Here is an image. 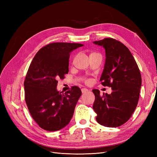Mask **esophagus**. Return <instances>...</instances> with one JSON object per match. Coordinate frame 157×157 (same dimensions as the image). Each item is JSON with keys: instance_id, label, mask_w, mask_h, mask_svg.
<instances>
[{"instance_id": "esophagus-1", "label": "esophagus", "mask_w": 157, "mask_h": 157, "mask_svg": "<svg viewBox=\"0 0 157 157\" xmlns=\"http://www.w3.org/2000/svg\"><path fill=\"white\" fill-rule=\"evenodd\" d=\"M81 91H82V93H86L88 91V90L87 88H82Z\"/></svg>"}]
</instances>
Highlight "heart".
<instances>
[{"label": "heart", "instance_id": "b5f03b06", "mask_svg": "<svg viewBox=\"0 0 157 157\" xmlns=\"http://www.w3.org/2000/svg\"><path fill=\"white\" fill-rule=\"evenodd\" d=\"M90 82L89 80H86V82Z\"/></svg>", "mask_w": 157, "mask_h": 157}]
</instances>
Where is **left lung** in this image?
Returning <instances> with one entry per match:
<instances>
[{
    "mask_svg": "<svg viewBox=\"0 0 157 157\" xmlns=\"http://www.w3.org/2000/svg\"><path fill=\"white\" fill-rule=\"evenodd\" d=\"M105 50V63L100 78L101 84L111 87V94L95 95L93 109L97 122L106 127H118L126 122L134 112L138 103L141 76L130 51L120 41L112 38L94 41Z\"/></svg>",
    "mask_w": 157,
    "mask_h": 157,
    "instance_id": "left-lung-1",
    "label": "left lung"
}]
</instances>
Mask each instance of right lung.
Returning a JSON list of instances; mask_svg holds the SVG:
<instances>
[{
    "instance_id": "obj_1",
    "label": "right lung",
    "mask_w": 157,
    "mask_h": 157,
    "mask_svg": "<svg viewBox=\"0 0 157 157\" xmlns=\"http://www.w3.org/2000/svg\"><path fill=\"white\" fill-rule=\"evenodd\" d=\"M83 44L53 42L36 54L24 81L25 100L34 121L47 131H57L67 126L82 94L78 86L65 93L56 89L59 78L69 72V59L73 50Z\"/></svg>"
}]
</instances>
